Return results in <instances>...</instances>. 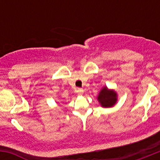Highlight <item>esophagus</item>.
<instances>
[{
	"instance_id": "1",
	"label": "esophagus",
	"mask_w": 160,
	"mask_h": 160,
	"mask_svg": "<svg viewBox=\"0 0 160 160\" xmlns=\"http://www.w3.org/2000/svg\"><path fill=\"white\" fill-rule=\"evenodd\" d=\"M77 93H78L79 95L83 94V89H81V88H78V89L77 90Z\"/></svg>"
}]
</instances>
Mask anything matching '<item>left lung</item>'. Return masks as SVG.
I'll list each match as a JSON object with an SVG mask.
<instances>
[{
    "mask_svg": "<svg viewBox=\"0 0 160 160\" xmlns=\"http://www.w3.org/2000/svg\"><path fill=\"white\" fill-rule=\"evenodd\" d=\"M117 98V93L114 90H109L107 87H104L98 94V101L103 108H111L116 104Z\"/></svg>",
    "mask_w": 160,
    "mask_h": 160,
    "instance_id": "1",
    "label": "left lung"
}]
</instances>
